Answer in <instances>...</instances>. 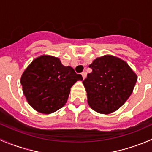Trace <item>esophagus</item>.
Masks as SVG:
<instances>
[{"label":"esophagus","instance_id":"esophagus-1","mask_svg":"<svg viewBox=\"0 0 152 152\" xmlns=\"http://www.w3.org/2000/svg\"><path fill=\"white\" fill-rule=\"evenodd\" d=\"M82 77H83V79H85L86 78V76H87V73H86L85 71H83L82 73Z\"/></svg>","mask_w":152,"mask_h":152}]
</instances>
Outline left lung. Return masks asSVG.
Returning <instances> with one entry per match:
<instances>
[{
	"label": "left lung",
	"instance_id": "1",
	"mask_svg": "<svg viewBox=\"0 0 152 152\" xmlns=\"http://www.w3.org/2000/svg\"><path fill=\"white\" fill-rule=\"evenodd\" d=\"M93 70L83 81L87 102L102 114L115 111L132 94L137 75L124 61L113 56H104L89 65Z\"/></svg>",
	"mask_w": 152,
	"mask_h": 152
}]
</instances>
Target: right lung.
<instances>
[{
  "label": "right lung",
  "instance_id": "right-lung-1",
  "mask_svg": "<svg viewBox=\"0 0 152 152\" xmlns=\"http://www.w3.org/2000/svg\"><path fill=\"white\" fill-rule=\"evenodd\" d=\"M82 79V75L62 65L59 59L43 55L26 69L20 83L29 104L39 113L49 114L65 104L70 87Z\"/></svg>",
  "mask_w": 152,
  "mask_h": 152
}]
</instances>
